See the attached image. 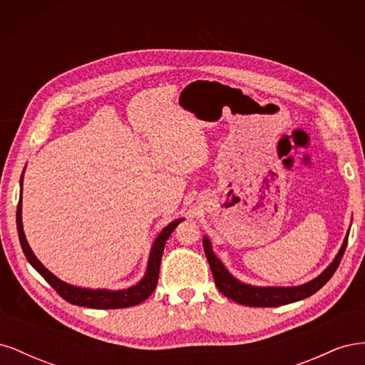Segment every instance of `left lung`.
Segmentation results:
<instances>
[{
  "label": "left lung",
  "mask_w": 365,
  "mask_h": 365,
  "mask_svg": "<svg viewBox=\"0 0 365 365\" xmlns=\"http://www.w3.org/2000/svg\"><path fill=\"white\" fill-rule=\"evenodd\" d=\"M349 233L342 242V247L338 251L336 257L334 262L329 264V267L315 277L314 280L307 282L300 286H291V288H274V286H251L247 283H242L237 279L231 275L227 268L220 262L216 254L212 250V244H210L208 237L202 239V245L205 251V257L208 260L210 269H212L215 284L217 289L222 292L230 300L236 303H240L244 306H254V307H274V306H283L289 304L298 300H303V298L311 297L318 289H322L323 286L330 280V277L335 274L336 268L339 267V262L344 256V251L347 247Z\"/></svg>",
  "instance_id": "left-lung-1"
}]
</instances>
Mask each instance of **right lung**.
Listing matches in <instances>:
<instances>
[{"mask_svg": "<svg viewBox=\"0 0 365 365\" xmlns=\"http://www.w3.org/2000/svg\"><path fill=\"white\" fill-rule=\"evenodd\" d=\"M23 175H24V172H23ZM23 175H21V193H23ZM21 210H23V201H21V197H19L18 208H16V228H18L21 248H23L29 263L51 284V288L56 291L63 298V300H67L68 303L76 304V306L93 307V309H121V307L135 306V304H140L141 302H145L146 298L157 288L160 263H161L163 251L165 247V240L170 237L173 230L178 227V224H181L184 220V219H175L173 222H170L161 231L158 237L155 239V242H153L145 277H143L135 286H130V288H128V289L108 291V289L77 288V286L62 282L61 279L56 277V275L51 274L46 267H43V264L36 259L35 254H33L29 242L26 239L24 230H23V216H21Z\"/></svg>", "mask_w": 365, "mask_h": 365, "instance_id": "right-lung-1", "label": "right lung"}]
</instances>
